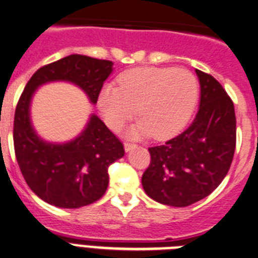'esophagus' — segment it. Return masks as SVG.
I'll return each mask as SVG.
<instances>
[{"label": "esophagus", "mask_w": 258, "mask_h": 258, "mask_svg": "<svg viewBox=\"0 0 258 258\" xmlns=\"http://www.w3.org/2000/svg\"><path fill=\"white\" fill-rule=\"evenodd\" d=\"M135 144H132V143H124V150H126V152H130V150H132L135 148Z\"/></svg>", "instance_id": "1"}]
</instances>
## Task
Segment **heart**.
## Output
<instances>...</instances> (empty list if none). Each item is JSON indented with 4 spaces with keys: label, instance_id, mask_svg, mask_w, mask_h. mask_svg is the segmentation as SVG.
Here are the masks:
<instances>
[{
    "label": "heart",
    "instance_id": "heart-1",
    "mask_svg": "<svg viewBox=\"0 0 258 258\" xmlns=\"http://www.w3.org/2000/svg\"><path fill=\"white\" fill-rule=\"evenodd\" d=\"M198 96L199 83L191 72L144 67L120 74L118 87L104 86L97 106L113 131H119L138 109L141 119L128 130L130 136L153 135L163 140L186 126Z\"/></svg>",
    "mask_w": 258,
    "mask_h": 258
}]
</instances>
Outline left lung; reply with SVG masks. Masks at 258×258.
Wrapping results in <instances>:
<instances>
[{"instance_id": "obj_1", "label": "left lung", "mask_w": 258, "mask_h": 258, "mask_svg": "<svg viewBox=\"0 0 258 258\" xmlns=\"http://www.w3.org/2000/svg\"><path fill=\"white\" fill-rule=\"evenodd\" d=\"M201 103L192 123L163 145L149 148L150 164L141 177L148 196L186 207L210 196L233 162L236 143L234 104L220 82L196 69Z\"/></svg>"}]
</instances>
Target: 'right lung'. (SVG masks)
<instances>
[{"label": "right lung", "mask_w": 258, "mask_h": 258, "mask_svg": "<svg viewBox=\"0 0 258 258\" xmlns=\"http://www.w3.org/2000/svg\"><path fill=\"white\" fill-rule=\"evenodd\" d=\"M113 62L85 55H69L39 68L28 81L15 109L14 148L23 177L32 191L60 208L89 206L105 194L108 168L124 155L123 144L103 120L92 114L77 138L68 143L42 140L31 122V101L39 86L55 81L74 83L85 91L92 104Z\"/></svg>", "instance_id": "right-lung-1"}]
</instances>
